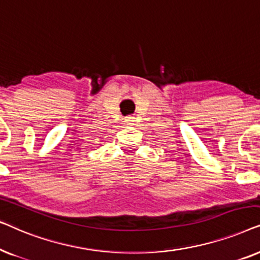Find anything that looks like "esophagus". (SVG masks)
Returning <instances> with one entry per match:
<instances>
[{"label": "esophagus", "mask_w": 260, "mask_h": 260, "mask_svg": "<svg viewBox=\"0 0 260 260\" xmlns=\"http://www.w3.org/2000/svg\"><path fill=\"white\" fill-rule=\"evenodd\" d=\"M134 119H136V117H133V116H127V117H124V122L129 123V124H133L134 121H136Z\"/></svg>", "instance_id": "esophagus-1"}]
</instances>
